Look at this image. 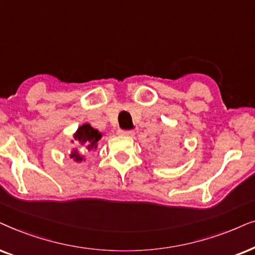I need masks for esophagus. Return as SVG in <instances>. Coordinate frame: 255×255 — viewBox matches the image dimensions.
Listing matches in <instances>:
<instances>
[{"instance_id": "esophagus-1", "label": "esophagus", "mask_w": 255, "mask_h": 255, "mask_svg": "<svg viewBox=\"0 0 255 255\" xmlns=\"http://www.w3.org/2000/svg\"><path fill=\"white\" fill-rule=\"evenodd\" d=\"M118 133L122 135V136H134V135H135L134 131H131V130H121L120 129L118 131Z\"/></svg>"}]
</instances>
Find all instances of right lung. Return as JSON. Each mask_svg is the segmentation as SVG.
I'll return each mask as SVG.
<instances>
[{
	"label": "right lung",
	"instance_id": "obj_1",
	"mask_svg": "<svg viewBox=\"0 0 255 255\" xmlns=\"http://www.w3.org/2000/svg\"><path fill=\"white\" fill-rule=\"evenodd\" d=\"M103 137V133L88 124L81 125L78 129L74 131L73 140H71L70 158L74 162L80 163L86 161V155L85 152H92L98 149V142Z\"/></svg>",
	"mask_w": 255,
	"mask_h": 255
}]
</instances>
